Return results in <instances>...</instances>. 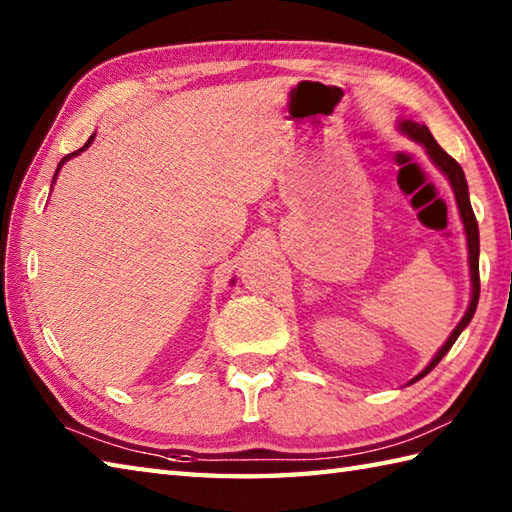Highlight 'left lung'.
Instances as JSON below:
<instances>
[{
  "instance_id": "1",
  "label": "left lung",
  "mask_w": 512,
  "mask_h": 512,
  "mask_svg": "<svg viewBox=\"0 0 512 512\" xmlns=\"http://www.w3.org/2000/svg\"><path fill=\"white\" fill-rule=\"evenodd\" d=\"M400 132L407 134L411 140H416V143H420L424 149H427L429 158L436 162V167L444 173V176L449 178L451 187H453V193H455V202H458V209H460V217L464 222V231H466V244H469V270H471V303H469V310H466V314L462 317V321L458 323V328H455L451 332V336L447 339V343H444L438 354L433 356V361L422 369V372L411 380V383H416V380H420L422 376H427L433 367H436L444 354H447L453 343L458 341V336L462 334V330L466 328V325L471 323L473 314H475V308H477V299H480V231H477V220H475V213H473V206H471V200H469V184H466V178H464V171L462 167L455 162L447 151H444L438 143L436 138L431 136V132L427 129V125H418L413 121H400Z\"/></svg>"
}]
</instances>
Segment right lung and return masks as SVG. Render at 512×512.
<instances>
[{"label": "right lung", "mask_w": 512, "mask_h": 512, "mask_svg": "<svg viewBox=\"0 0 512 512\" xmlns=\"http://www.w3.org/2000/svg\"><path fill=\"white\" fill-rule=\"evenodd\" d=\"M92 140H94V134H92V136L88 138V143H85V145H83L81 149H76V151H72V154H68V156H63V158H61V162H59V167H57V171H54V178H52V182H54V180H57V173H59V169L63 167V162H68V160H70L72 156H79V154H81V151H85V149H88V147L92 145Z\"/></svg>", "instance_id": "right-lung-1"}]
</instances>
